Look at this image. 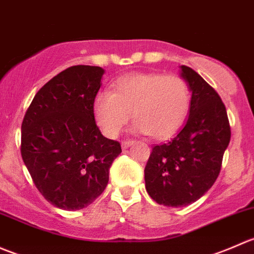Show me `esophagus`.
<instances>
[{"mask_svg":"<svg viewBox=\"0 0 254 254\" xmlns=\"http://www.w3.org/2000/svg\"><path fill=\"white\" fill-rule=\"evenodd\" d=\"M131 143H132L131 140H127V141H123L122 142V147L123 148H127L130 145H131Z\"/></svg>","mask_w":254,"mask_h":254,"instance_id":"obj_1","label":"esophagus"}]
</instances>
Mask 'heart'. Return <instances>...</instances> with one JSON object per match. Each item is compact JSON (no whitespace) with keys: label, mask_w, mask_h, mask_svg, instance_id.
<instances>
[{"label":"heart","mask_w":254,"mask_h":254,"mask_svg":"<svg viewBox=\"0 0 254 254\" xmlns=\"http://www.w3.org/2000/svg\"><path fill=\"white\" fill-rule=\"evenodd\" d=\"M190 89L177 75L135 72L119 77L112 92H101L93 99L96 124L107 137L114 139L132 112V130L166 139L182 127L190 107Z\"/></svg>","instance_id":"heart-1"}]
</instances>
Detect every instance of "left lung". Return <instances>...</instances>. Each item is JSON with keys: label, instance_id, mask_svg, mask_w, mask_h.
Instances as JSON below:
<instances>
[{"label": "left lung", "instance_id": "1", "mask_svg": "<svg viewBox=\"0 0 254 254\" xmlns=\"http://www.w3.org/2000/svg\"><path fill=\"white\" fill-rule=\"evenodd\" d=\"M181 77L191 92L188 119L167 143L152 147L145 167L148 195L165 206H187L212 187L231 139L226 108L214 88L188 66Z\"/></svg>", "mask_w": 254, "mask_h": 254}]
</instances>
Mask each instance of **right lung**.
I'll use <instances>...</instances> for the list:
<instances>
[{
    "label": "right lung",
    "mask_w": 254,
    "mask_h": 254,
    "mask_svg": "<svg viewBox=\"0 0 254 254\" xmlns=\"http://www.w3.org/2000/svg\"><path fill=\"white\" fill-rule=\"evenodd\" d=\"M103 75L99 66L66 68L39 89L23 119V162L38 190L59 209L75 211L93 203L122 152L94 122Z\"/></svg>",
    "instance_id": "1"
}]
</instances>
